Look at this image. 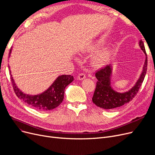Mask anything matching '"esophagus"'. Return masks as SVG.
Instances as JSON below:
<instances>
[{
    "mask_svg": "<svg viewBox=\"0 0 155 155\" xmlns=\"http://www.w3.org/2000/svg\"><path fill=\"white\" fill-rule=\"evenodd\" d=\"M85 78V75L84 74V73H80V74L78 75V80H83V79H84Z\"/></svg>",
    "mask_w": 155,
    "mask_h": 155,
    "instance_id": "1",
    "label": "esophagus"
}]
</instances>
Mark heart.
Segmentation results:
<instances>
[{
  "label": "heart",
  "instance_id": "heart-1",
  "mask_svg": "<svg viewBox=\"0 0 155 155\" xmlns=\"http://www.w3.org/2000/svg\"><path fill=\"white\" fill-rule=\"evenodd\" d=\"M102 45V42L99 41L94 45L88 47V48H87V51H91L92 50H94L97 47L100 46ZM111 51L108 48H104L103 50L99 51L94 56L92 59L91 64L92 65V67L95 68H98L102 67L103 65L106 64L109 61Z\"/></svg>",
  "mask_w": 155,
  "mask_h": 155
}]
</instances>
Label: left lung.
Masks as SVG:
<instances>
[{
	"label": "left lung",
	"instance_id": "left-lung-1",
	"mask_svg": "<svg viewBox=\"0 0 155 155\" xmlns=\"http://www.w3.org/2000/svg\"><path fill=\"white\" fill-rule=\"evenodd\" d=\"M140 46L146 55V60L140 78L138 79L136 85L128 92L118 93L111 88L110 77L112 69L110 65H107L106 67L100 68L96 71L95 77L98 80L96 84L92 102L97 106L104 109L117 108L129 103L137 95L144 79L148 66L147 54L142 39L140 41Z\"/></svg>",
	"mask_w": 155,
	"mask_h": 155
}]
</instances>
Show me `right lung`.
Returning a JSON list of instances; mask_svg holds the SVG:
<instances>
[{
    "label": "right lung",
    "mask_w": 155,
    "mask_h": 155,
    "mask_svg": "<svg viewBox=\"0 0 155 155\" xmlns=\"http://www.w3.org/2000/svg\"><path fill=\"white\" fill-rule=\"evenodd\" d=\"M10 75L14 91L18 98L40 111H48L58 107L63 100L65 87L73 81V76L63 75L57 78L51 86L43 94L29 95L22 93L15 85L11 70Z\"/></svg>",
    "instance_id": "add662e5"
}]
</instances>
